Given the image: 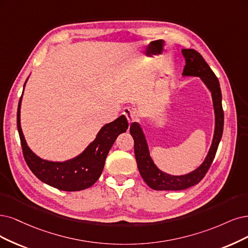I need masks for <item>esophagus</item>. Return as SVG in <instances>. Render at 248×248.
<instances>
[{
    "mask_svg": "<svg viewBox=\"0 0 248 248\" xmlns=\"http://www.w3.org/2000/svg\"><path fill=\"white\" fill-rule=\"evenodd\" d=\"M124 116L126 117L127 122H129V124H131L132 123L135 122L136 115H135V112L133 111V110H131V109H129V108H125V109L124 110Z\"/></svg>",
    "mask_w": 248,
    "mask_h": 248,
    "instance_id": "esophagus-1",
    "label": "esophagus"
}]
</instances>
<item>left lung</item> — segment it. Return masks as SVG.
Segmentation results:
<instances>
[{"label":"left lung","mask_w":248,"mask_h":248,"mask_svg":"<svg viewBox=\"0 0 248 248\" xmlns=\"http://www.w3.org/2000/svg\"><path fill=\"white\" fill-rule=\"evenodd\" d=\"M183 56L186 64L183 75L200 77L204 84L212 92L215 113H216V130L212 147L201 166L188 175L175 177L160 171L153 163L149 156V151L146 143L144 134L138 124L133 123L130 127V133L134 139V150L137 166L140 175L150 188L154 190H184L194 186L204 178L210 166L214 161L216 153L221 141L224 130V110L222 106V92L219 88L217 78L210 69L203 57L194 49H183Z\"/></svg>","instance_id":"left-lung-1"}]
</instances>
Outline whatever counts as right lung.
<instances>
[{
	"label": "right lung",
	"mask_w": 248,
	"mask_h": 248,
	"mask_svg": "<svg viewBox=\"0 0 248 248\" xmlns=\"http://www.w3.org/2000/svg\"><path fill=\"white\" fill-rule=\"evenodd\" d=\"M20 104L21 98L17 109V129L25 162L36 178L63 191H79L94 185L101 176L107 154L117 136L126 132L129 126L125 116H119L104 125L95 141L78 157L66 162H51L41 159L27 147L20 126Z\"/></svg>",
	"instance_id": "add662e5"
}]
</instances>
